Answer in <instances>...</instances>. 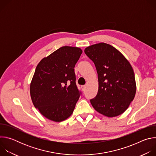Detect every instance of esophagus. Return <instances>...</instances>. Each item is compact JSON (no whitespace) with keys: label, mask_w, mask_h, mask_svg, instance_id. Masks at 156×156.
I'll list each match as a JSON object with an SVG mask.
<instances>
[{"label":"esophagus","mask_w":156,"mask_h":156,"mask_svg":"<svg viewBox=\"0 0 156 156\" xmlns=\"http://www.w3.org/2000/svg\"><path fill=\"white\" fill-rule=\"evenodd\" d=\"M86 86L85 85H83V86H81V89H82V90H83V91L86 90Z\"/></svg>","instance_id":"obj_1"}]
</instances>
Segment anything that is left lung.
Segmentation results:
<instances>
[{"mask_svg":"<svg viewBox=\"0 0 156 156\" xmlns=\"http://www.w3.org/2000/svg\"><path fill=\"white\" fill-rule=\"evenodd\" d=\"M94 63L99 89L90 102L99 113L108 117L123 114L135 98V73L127 59L115 48L101 42L84 49Z\"/></svg>","mask_w":156,"mask_h":156,"instance_id":"left-lung-1","label":"left lung"}]
</instances>
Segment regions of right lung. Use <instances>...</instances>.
I'll list each match as a JSON object with an SVG mask.
<instances>
[{"label": "right lung", "mask_w": 156, "mask_h": 156, "mask_svg": "<svg viewBox=\"0 0 156 156\" xmlns=\"http://www.w3.org/2000/svg\"><path fill=\"white\" fill-rule=\"evenodd\" d=\"M80 48L63 46L37 65L30 84L34 107L47 119L62 122L73 113L81 92L76 84L75 66Z\"/></svg>", "instance_id": "right-lung-1"}]
</instances>
